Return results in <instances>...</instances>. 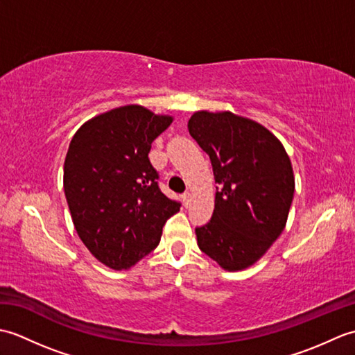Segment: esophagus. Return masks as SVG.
<instances>
[{
  "mask_svg": "<svg viewBox=\"0 0 355 355\" xmlns=\"http://www.w3.org/2000/svg\"><path fill=\"white\" fill-rule=\"evenodd\" d=\"M183 201H184V205H186V206H189V205H191V201H192V193H191V192H186V193H183Z\"/></svg>",
  "mask_w": 355,
  "mask_h": 355,
  "instance_id": "obj_1",
  "label": "esophagus"
}]
</instances>
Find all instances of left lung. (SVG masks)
<instances>
[{
  "instance_id": "1",
  "label": "left lung",
  "mask_w": 355,
  "mask_h": 355,
  "mask_svg": "<svg viewBox=\"0 0 355 355\" xmlns=\"http://www.w3.org/2000/svg\"><path fill=\"white\" fill-rule=\"evenodd\" d=\"M187 128L220 184L212 220L195 229L200 250L225 271L252 267L285 229L294 195L290 157L266 126L230 111H197Z\"/></svg>"
}]
</instances>
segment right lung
Masks as SVG:
<instances>
[{"mask_svg":"<svg viewBox=\"0 0 355 355\" xmlns=\"http://www.w3.org/2000/svg\"><path fill=\"white\" fill-rule=\"evenodd\" d=\"M173 117L125 105L87 120L70 141L64 192L82 243L112 270H130L160 243L180 210L158 189L153 141Z\"/></svg>","mask_w":355,"mask_h":355,"instance_id":"right-lung-1","label":"right lung"}]
</instances>
